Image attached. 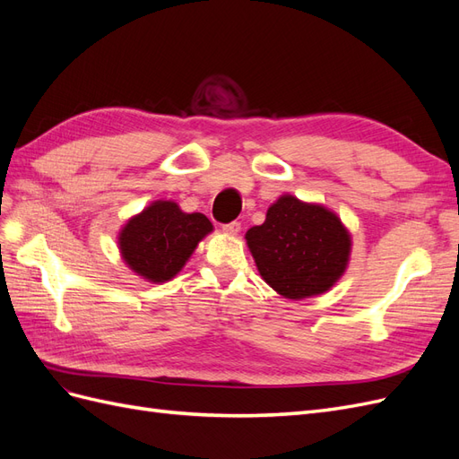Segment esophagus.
I'll return each instance as SVG.
<instances>
[{"instance_id":"1","label":"esophagus","mask_w":459,"mask_h":459,"mask_svg":"<svg viewBox=\"0 0 459 459\" xmlns=\"http://www.w3.org/2000/svg\"><path fill=\"white\" fill-rule=\"evenodd\" d=\"M221 230H224V231H226V233H230V235H238V233L241 231V221L233 220V221H230V224H224V226H221Z\"/></svg>"}]
</instances>
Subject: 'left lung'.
<instances>
[{"label": "left lung", "mask_w": 459, "mask_h": 459, "mask_svg": "<svg viewBox=\"0 0 459 459\" xmlns=\"http://www.w3.org/2000/svg\"><path fill=\"white\" fill-rule=\"evenodd\" d=\"M256 268L287 299L325 293L342 275L351 235L325 206L283 195L268 208L262 226L245 235Z\"/></svg>", "instance_id": "obj_1"}]
</instances>
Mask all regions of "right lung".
<instances>
[{
    "label": "right lung",
    "mask_w": 459,
    "mask_h": 459,
    "mask_svg": "<svg viewBox=\"0 0 459 459\" xmlns=\"http://www.w3.org/2000/svg\"><path fill=\"white\" fill-rule=\"evenodd\" d=\"M212 224L201 212H182L172 201H155L120 231V251L128 266L145 280L169 281L184 268Z\"/></svg>",
    "instance_id": "right-lung-1"
}]
</instances>
